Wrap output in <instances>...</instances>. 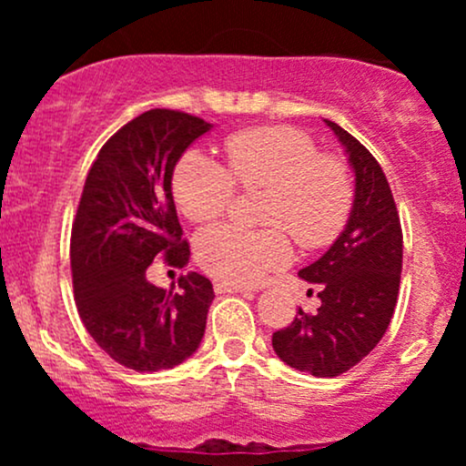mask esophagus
<instances>
[{"label": "esophagus", "instance_id": "obj_1", "mask_svg": "<svg viewBox=\"0 0 466 466\" xmlns=\"http://www.w3.org/2000/svg\"><path fill=\"white\" fill-rule=\"evenodd\" d=\"M215 291L217 293H243L245 287L229 285V282H223V280H215Z\"/></svg>", "mask_w": 466, "mask_h": 466}]
</instances>
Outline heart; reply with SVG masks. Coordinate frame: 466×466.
<instances>
[{"label": "heart", "instance_id": "1", "mask_svg": "<svg viewBox=\"0 0 466 466\" xmlns=\"http://www.w3.org/2000/svg\"><path fill=\"white\" fill-rule=\"evenodd\" d=\"M228 168L208 155L188 151L175 166L173 195L192 223H210L228 210L234 190L269 188L267 229L217 226L195 240L197 263L217 280L254 285L287 265L291 245L324 248L349 221L352 181L335 155L318 153L307 133L291 127H251L226 140Z\"/></svg>", "mask_w": 466, "mask_h": 466}]
</instances>
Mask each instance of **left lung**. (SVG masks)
I'll return each instance as SVG.
<instances>
[{"instance_id":"left-lung-1","label":"left lung","mask_w":466,"mask_h":466,"mask_svg":"<svg viewBox=\"0 0 466 466\" xmlns=\"http://www.w3.org/2000/svg\"><path fill=\"white\" fill-rule=\"evenodd\" d=\"M324 122L349 155L355 199L329 251L298 271L319 289L322 304L313 315L298 309L271 344L287 366L313 377H337L357 366L388 330L399 296L403 232L392 190L372 153L339 125Z\"/></svg>"}]
</instances>
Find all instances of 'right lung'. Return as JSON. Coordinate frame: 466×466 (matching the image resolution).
Here are the masks:
<instances>
[{
    "mask_svg": "<svg viewBox=\"0 0 466 466\" xmlns=\"http://www.w3.org/2000/svg\"><path fill=\"white\" fill-rule=\"evenodd\" d=\"M210 129L184 111H144L105 142L85 179L69 243L74 298L96 344L131 370L179 366L206 333L212 282L190 271L166 291L147 269L155 258L188 265L170 181L186 148Z\"/></svg>",
    "mask_w": 466,
    "mask_h": 466,
    "instance_id": "obj_1",
    "label": "right lung"
}]
</instances>
